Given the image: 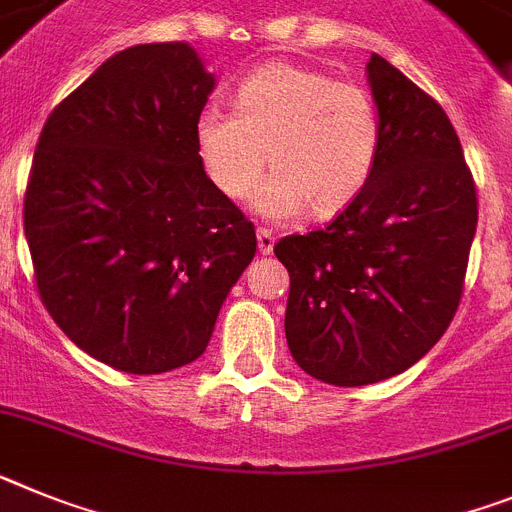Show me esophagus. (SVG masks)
<instances>
[{
    "label": "esophagus",
    "instance_id": "obj_1",
    "mask_svg": "<svg viewBox=\"0 0 512 512\" xmlns=\"http://www.w3.org/2000/svg\"><path fill=\"white\" fill-rule=\"evenodd\" d=\"M273 247H275L273 231L257 229V250H260V255H273Z\"/></svg>",
    "mask_w": 512,
    "mask_h": 512
}]
</instances>
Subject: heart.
Returning <instances> with one entry per match:
<instances>
[{"label": "heart", "mask_w": 512, "mask_h": 512, "mask_svg": "<svg viewBox=\"0 0 512 512\" xmlns=\"http://www.w3.org/2000/svg\"><path fill=\"white\" fill-rule=\"evenodd\" d=\"M203 172L226 201H244L265 164L270 177L257 211L314 219L348 211L371 182L381 149V115L371 92L330 71L270 61L242 79L234 113L206 108L195 121Z\"/></svg>", "instance_id": "1"}]
</instances>
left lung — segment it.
<instances>
[{
  "instance_id": "obj_1",
  "label": "left lung",
  "mask_w": 512,
  "mask_h": 512,
  "mask_svg": "<svg viewBox=\"0 0 512 512\" xmlns=\"http://www.w3.org/2000/svg\"><path fill=\"white\" fill-rule=\"evenodd\" d=\"M366 74L381 115L368 188L327 229L275 244L291 275L288 350L332 386L391 379L441 340L477 231V190L441 105L379 53Z\"/></svg>"
}]
</instances>
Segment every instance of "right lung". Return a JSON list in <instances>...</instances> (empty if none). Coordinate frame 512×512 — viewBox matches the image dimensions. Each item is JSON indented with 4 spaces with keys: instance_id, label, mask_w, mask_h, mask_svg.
Wrapping results in <instances>:
<instances>
[{
    "instance_id": "right-lung-1",
    "label": "right lung",
    "mask_w": 512,
    "mask_h": 512,
    "mask_svg": "<svg viewBox=\"0 0 512 512\" xmlns=\"http://www.w3.org/2000/svg\"><path fill=\"white\" fill-rule=\"evenodd\" d=\"M216 87L190 43L110 56L48 115L25 239L53 322L118 371L201 358L257 250L255 226L203 172L195 121Z\"/></svg>"
}]
</instances>
